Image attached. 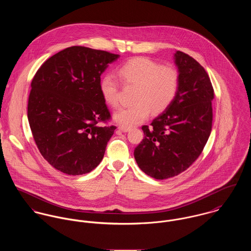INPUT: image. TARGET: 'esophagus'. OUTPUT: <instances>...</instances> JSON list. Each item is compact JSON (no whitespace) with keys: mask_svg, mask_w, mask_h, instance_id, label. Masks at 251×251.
<instances>
[{"mask_svg":"<svg viewBox=\"0 0 251 251\" xmlns=\"http://www.w3.org/2000/svg\"><path fill=\"white\" fill-rule=\"evenodd\" d=\"M118 130L121 131V132H123V133H127V132L130 131V128H129V127H124V126H119V127H118Z\"/></svg>","mask_w":251,"mask_h":251,"instance_id":"1","label":"esophagus"}]
</instances>
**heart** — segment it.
Listing matches in <instances>:
<instances>
[{
    "instance_id": "heart-1",
    "label": "heart",
    "mask_w": 251,
    "mask_h": 251,
    "mask_svg": "<svg viewBox=\"0 0 251 251\" xmlns=\"http://www.w3.org/2000/svg\"><path fill=\"white\" fill-rule=\"evenodd\" d=\"M118 75L124 84L137 86L134 95L135 104L113 113V120L124 127L143 122L152 111H166L176 97L179 88V74L170 66L146 58L135 57L118 68ZM100 92L104 101L111 107L118 106L119 86L110 74L100 80Z\"/></svg>"
}]
</instances>
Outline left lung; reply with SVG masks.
Returning <instances> with one entry per match:
<instances>
[{
    "label": "left lung",
    "mask_w": 251,
    "mask_h": 251,
    "mask_svg": "<svg viewBox=\"0 0 251 251\" xmlns=\"http://www.w3.org/2000/svg\"><path fill=\"white\" fill-rule=\"evenodd\" d=\"M179 88L166 111L142 126L144 139L134 156L139 168L158 180L191 167L210 137L214 89L205 69L192 56L176 51Z\"/></svg>",
    "instance_id": "8db88e82"
}]
</instances>
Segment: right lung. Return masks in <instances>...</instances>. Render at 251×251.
<instances>
[{
  "label": "right lung",
  "mask_w": 251,
  "mask_h": 251,
  "mask_svg": "<svg viewBox=\"0 0 251 251\" xmlns=\"http://www.w3.org/2000/svg\"><path fill=\"white\" fill-rule=\"evenodd\" d=\"M119 55L83 46L47 59L30 84L28 119L44 159L68 175L90 172L103 160L114 126L100 92L101 75Z\"/></svg>",
  "instance_id": "add662e5"
}]
</instances>
